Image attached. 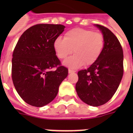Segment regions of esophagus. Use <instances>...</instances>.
I'll use <instances>...</instances> for the list:
<instances>
[{
	"label": "esophagus",
	"instance_id": "34e87169",
	"mask_svg": "<svg viewBox=\"0 0 133 133\" xmlns=\"http://www.w3.org/2000/svg\"><path fill=\"white\" fill-rule=\"evenodd\" d=\"M75 72H76V71L73 70H72V69H70V68L68 69V72L70 73H70H75Z\"/></svg>",
	"mask_w": 133,
	"mask_h": 133
}]
</instances>
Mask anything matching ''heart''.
I'll use <instances>...</instances> for the list:
<instances>
[{
    "label": "heart",
    "instance_id": "heart-1",
    "mask_svg": "<svg viewBox=\"0 0 133 133\" xmlns=\"http://www.w3.org/2000/svg\"><path fill=\"white\" fill-rule=\"evenodd\" d=\"M104 45L105 39L101 32L80 28L69 30L64 38L58 37L54 41L58 58L65 59L74 52L75 55L64 61L65 65L72 68L94 64L102 54Z\"/></svg>",
    "mask_w": 133,
    "mask_h": 133
}]
</instances>
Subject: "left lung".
<instances>
[{
	"label": "left lung",
	"instance_id": "obj_1",
	"mask_svg": "<svg viewBox=\"0 0 133 133\" xmlns=\"http://www.w3.org/2000/svg\"><path fill=\"white\" fill-rule=\"evenodd\" d=\"M96 26L104 36V48L94 64L78 72L76 83L79 98L92 106L103 105L113 97L124 74L123 49L118 38L107 28Z\"/></svg>",
	"mask_w": 133,
	"mask_h": 133
}]
</instances>
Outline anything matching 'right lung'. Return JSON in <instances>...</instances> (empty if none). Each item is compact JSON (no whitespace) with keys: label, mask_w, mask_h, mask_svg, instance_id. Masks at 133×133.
<instances>
[{"label":"right lung","mask_w":133,"mask_h":133,"mask_svg":"<svg viewBox=\"0 0 133 133\" xmlns=\"http://www.w3.org/2000/svg\"><path fill=\"white\" fill-rule=\"evenodd\" d=\"M65 28L60 24L32 26L21 36L14 50V85L23 101L32 106L42 107L50 103L68 76V69L61 65L54 49V40Z\"/></svg>","instance_id":"obj_1"}]
</instances>
